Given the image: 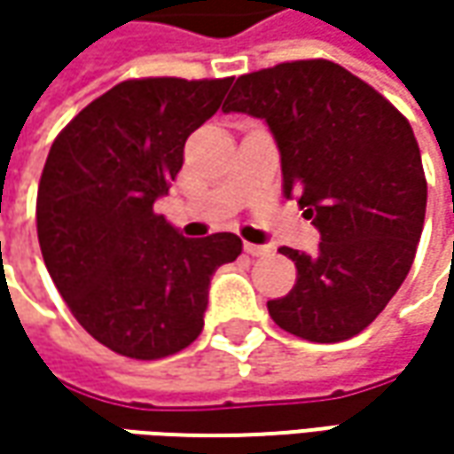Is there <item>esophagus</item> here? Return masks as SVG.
I'll list each match as a JSON object with an SVG mask.
<instances>
[{"mask_svg": "<svg viewBox=\"0 0 454 454\" xmlns=\"http://www.w3.org/2000/svg\"><path fill=\"white\" fill-rule=\"evenodd\" d=\"M245 253L253 254V257H268L272 253L268 245H253V242H245Z\"/></svg>", "mask_w": 454, "mask_h": 454, "instance_id": "obj_1", "label": "esophagus"}]
</instances>
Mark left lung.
<instances>
[{"label": "left lung", "instance_id": "obj_1", "mask_svg": "<svg viewBox=\"0 0 454 454\" xmlns=\"http://www.w3.org/2000/svg\"><path fill=\"white\" fill-rule=\"evenodd\" d=\"M222 111L268 121L283 192L321 232L316 254L280 247L298 278L268 301L270 318L313 343L354 339L404 283L422 235L427 179L410 121L321 58L239 75Z\"/></svg>", "mask_w": 454, "mask_h": 454}]
</instances>
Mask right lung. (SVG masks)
I'll use <instances>...</instances> for the list:
<instances>
[{"label": "right lung", "instance_id": "right-lung-1", "mask_svg": "<svg viewBox=\"0 0 454 454\" xmlns=\"http://www.w3.org/2000/svg\"><path fill=\"white\" fill-rule=\"evenodd\" d=\"M232 78H133L88 103L52 141L37 189L47 272L75 321L121 356L156 361L194 343L209 280L242 253L232 232L186 239L153 201L184 144Z\"/></svg>", "mask_w": 454, "mask_h": 454}]
</instances>
